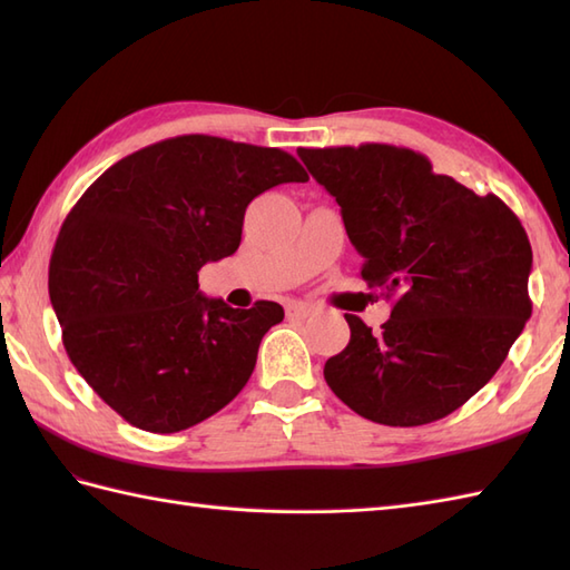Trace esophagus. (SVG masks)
<instances>
[{
    "label": "esophagus",
    "mask_w": 570,
    "mask_h": 570,
    "mask_svg": "<svg viewBox=\"0 0 570 570\" xmlns=\"http://www.w3.org/2000/svg\"><path fill=\"white\" fill-rule=\"evenodd\" d=\"M313 313V306H308V304H301V301H292V304L286 306V316L288 318H298V321H304V318H308Z\"/></svg>",
    "instance_id": "esophagus-1"
}]
</instances>
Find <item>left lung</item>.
Listing matches in <instances>:
<instances>
[{"mask_svg":"<svg viewBox=\"0 0 570 570\" xmlns=\"http://www.w3.org/2000/svg\"><path fill=\"white\" fill-rule=\"evenodd\" d=\"M298 156L341 205L362 278L392 298L382 333L345 313L350 343L325 362V382L384 426L453 414L492 380L531 316L522 223L498 196H475L404 147Z\"/></svg>","mask_w":570,"mask_h":570,"instance_id":"left-lung-1","label":"left lung"}]
</instances>
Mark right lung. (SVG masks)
Instances as JSON below:
<instances>
[{
  "mask_svg": "<svg viewBox=\"0 0 570 570\" xmlns=\"http://www.w3.org/2000/svg\"><path fill=\"white\" fill-rule=\"evenodd\" d=\"M304 180L282 149L186 135L125 156L72 205L48 294L70 362L131 426L190 429L247 384L284 308L205 298L198 272L237 252L259 193Z\"/></svg>",
  "mask_w": 570,
  "mask_h": 570,
  "instance_id": "obj_1",
  "label": "right lung"
}]
</instances>
